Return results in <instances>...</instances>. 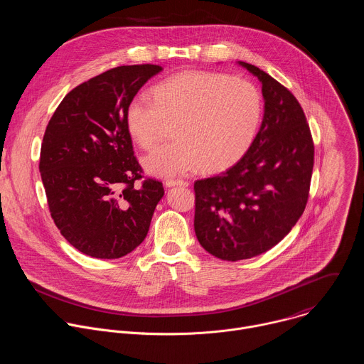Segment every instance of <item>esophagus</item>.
I'll return each mask as SVG.
<instances>
[{"instance_id":"1","label":"esophagus","mask_w":364,"mask_h":364,"mask_svg":"<svg viewBox=\"0 0 364 364\" xmlns=\"http://www.w3.org/2000/svg\"><path fill=\"white\" fill-rule=\"evenodd\" d=\"M167 187H176V186H181V187H188V181L184 180H167L166 181Z\"/></svg>"}]
</instances>
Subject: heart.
Here are the masks:
<instances>
[{"label":"heart","instance_id":"b5f03b06","mask_svg":"<svg viewBox=\"0 0 364 364\" xmlns=\"http://www.w3.org/2000/svg\"><path fill=\"white\" fill-rule=\"evenodd\" d=\"M262 117L255 85L225 73L187 70L154 86L151 102L134 97L125 111L132 141L149 149L171 127V141L142 159L154 177H176L200 167L218 173L235 166L252 145Z\"/></svg>","mask_w":364,"mask_h":364}]
</instances>
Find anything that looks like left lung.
Returning <instances> with one entry per match:
<instances>
[{
	"instance_id": "8db88e82",
	"label": "left lung",
	"mask_w": 364,
	"mask_h": 364,
	"mask_svg": "<svg viewBox=\"0 0 364 364\" xmlns=\"http://www.w3.org/2000/svg\"><path fill=\"white\" fill-rule=\"evenodd\" d=\"M237 65L262 83L261 128L233 167L194 183L197 240L230 262L269 250L291 232L314 166L313 138L295 96L259 68Z\"/></svg>"
}]
</instances>
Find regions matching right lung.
<instances>
[{
    "label": "right lung",
    "instance_id": "1",
    "mask_svg": "<svg viewBox=\"0 0 364 364\" xmlns=\"http://www.w3.org/2000/svg\"><path fill=\"white\" fill-rule=\"evenodd\" d=\"M159 65L119 66L76 86L51 117L40 151L48 209L62 236L79 252L118 259L145 239L160 181L145 180L134 157L125 111Z\"/></svg>",
    "mask_w": 364,
    "mask_h": 364
}]
</instances>
